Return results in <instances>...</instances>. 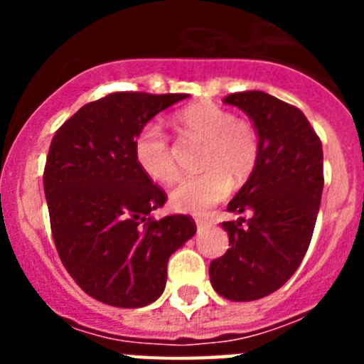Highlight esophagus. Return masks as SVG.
Segmentation results:
<instances>
[{
	"label": "esophagus",
	"mask_w": 364,
	"mask_h": 364,
	"mask_svg": "<svg viewBox=\"0 0 364 364\" xmlns=\"http://www.w3.org/2000/svg\"><path fill=\"white\" fill-rule=\"evenodd\" d=\"M195 224H197L198 230H202V228L208 226V224H210V222L205 220V218H195Z\"/></svg>",
	"instance_id": "obj_1"
}]
</instances>
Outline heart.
Returning <instances> with one entry per match:
<instances>
[{
  "label": "heart",
  "instance_id": "heart-1",
  "mask_svg": "<svg viewBox=\"0 0 364 364\" xmlns=\"http://www.w3.org/2000/svg\"><path fill=\"white\" fill-rule=\"evenodd\" d=\"M176 129L184 142L204 144L198 166L205 171L180 180L169 195L171 205L186 213H204L228 197L231 180L240 184L255 171L260 140L247 118L213 102H198L176 112ZM134 162L156 184H169L178 176L171 140L159 124L149 122L138 131L133 144Z\"/></svg>",
  "mask_w": 364,
  "mask_h": 364
}]
</instances>
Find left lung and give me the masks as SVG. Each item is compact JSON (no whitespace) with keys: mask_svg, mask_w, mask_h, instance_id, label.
<instances>
[{"mask_svg":"<svg viewBox=\"0 0 364 364\" xmlns=\"http://www.w3.org/2000/svg\"><path fill=\"white\" fill-rule=\"evenodd\" d=\"M224 102L252 118L260 140L255 171L228 204L250 217L222 222L230 247L210 264L211 286L230 301L279 290L304 259L323 195V144L301 109L262 91Z\"/></svg>","mask_w":364,"mask_h":364,"instance_id":"8db88e82","label":"left lung"}]
</instances>
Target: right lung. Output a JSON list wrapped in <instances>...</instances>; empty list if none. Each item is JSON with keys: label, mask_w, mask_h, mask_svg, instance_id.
<instances>
[{"label": "right lung", "mask_w": 364, "mask_h": 364, "mask_svg": "<svg viewBox=\"0 0 364 364\" xmlns=\"http://www.w3.org/2000/svg\"><path fill=\"white\" fill-rule=\"evenodd\" d=\"M188 95L111 92L56 131L43 171L58 255L96 301L142 308L162 295L167 260L191 239L189 215L154 218L167 200L134 162L138 131Z\"/></svg>", "instance_id": "obj_1"}]
</instances>
